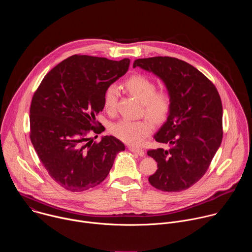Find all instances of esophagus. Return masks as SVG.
<instances>
[{
    "label": "esophagus",
    "mask_w": 252,
    "mask_h": 252,
    "mask_svg": "<svg viewBox=\"0 0 252 252\" xmlns=\"http://www.w3.org/2000/svg\"><path fill=\"white\" fill-rule=\"evenodd\" d=\"M128 150L132 153H135L136 155H138L139 157H143L145 156V151L142 149H138V148H134V147H128Z\"/></svg>",
    "instance_id": "34e87169"
}]
</instances>
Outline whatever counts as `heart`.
I'll use <instances>...</instances> for the list:
<instances>
[{
    "label": "heart",
    "mask_w": 252,
    "mask_h": 252,
    "mask_svg": "<svg viewBox=\"0 0 252 252\" xmlns=\"http://www.w3.org/2000/svg\"><path fill=\"white\" fill-rule=\"evenodd\" d=\"M125 87L130 94L142 103V114H145L155 124L164 123L172 106V98L169 92L165 90L157 91V84L143 75H133L125 82ZM120 95L116 85L107 87L103 94L104 110L113 115L117 111ZM111 132L122 141L131 146H139L153 131V124L149 120H121L113 124Z\"/></svg>",
    "instance_id": "heart-1"
}]
</instances>
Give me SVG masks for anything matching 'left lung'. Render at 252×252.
Returning <instances> with one entry per match:
<instances>
[{
  "label": "left lung",
  "mask_w": 252,
  "mask_h": 252,
  "mask_svg": "<svg viewBox=\"0 0 252 252\" xmlns=\"http://www.w3.org/2000/svg\"><path fill=\"white\" fill-rule=\"evenodd\" d=\"M136 66L159 77L172 98L171 112L155 135L168 149L148 151L158 162L149 182L162 191L186 190L204 175L221 143L220 95L201 71L176 58L138 59Z\"/></svg>",
  "instance_id": "1"
}]
</instances>
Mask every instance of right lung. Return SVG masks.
<instances>
[{
  "label": "right lung",
  "instance_id": "obj_1",
  "mask_svg": "<svg viewBox=\"0 0 252 252\" xmlns=\"http://www.w3.org/2000/svg\"><path fill=\"white\" fill-rule=\"evenodd\" d=\"M129 60L74 55L53 67L34 92L30 107V137L54 181L79 192L103 182L125 145L103 131L95 117L103 109L105 89L124 76ZM97 135H95L96 137Z\"/></svg>",
  "mask_w": 252,
  "mask_h": 252
}]
</instances>
